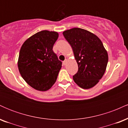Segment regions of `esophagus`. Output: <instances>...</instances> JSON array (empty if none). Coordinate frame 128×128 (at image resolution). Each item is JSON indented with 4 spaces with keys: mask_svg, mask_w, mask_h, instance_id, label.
<instances>
[{
    "mask_svg": "<svg viewBox=\"0 0 128 128\" xmlns=\"http://www.w3.org/2000/svg\"><path fill=\"white\" fill-rule=\"evenodd\" d=\"M66 62H67V60H66L65 61H63V62H62V64H63V65H64V66H65L66 64Z\"/></svg>",
    "mask_w": 128,
    "mask_h": 128,
    "instance_id": "34e87169",
    "label": "esophagus"
}]
</instances>
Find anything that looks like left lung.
<instances>
[{"mask_svg":"<svg viewBox=\"0 0 128 128\" xmlns=\"http://www.w3.org/2000/svg\"><path fill=\"white\" fill-rule=\"evenodd\" d=\"M62 34L72 48L78 66L73 80L82 88L93 87L104 76L108 61V53L102 42L95 34L78 28Z\"/></svg>","mask_w":128,"mask_h":128,"instance_id":"obj_1","label":"left lung"}]
</instances>
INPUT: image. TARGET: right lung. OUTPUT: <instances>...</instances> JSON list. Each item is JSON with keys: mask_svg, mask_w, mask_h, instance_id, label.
I'll return each instance as SVG.
<instances>
[{"mask_svg": "<svg viewBox=\"0 0 128 128\" xmlns=\"http://www.w3.org/2000/svg\"><path fill=\"white\" fill-rule=\"evenodd\" d=\"M58 38V32L42 30L22 46L18 60L19 72L26 83L36 90H48L56 80L62 62L52 49Z\"/></svg>", "mask_w": 128, "mask_h": 128, "instance_id": "right-lung-1", "label": "right lung"}]
</instances>
